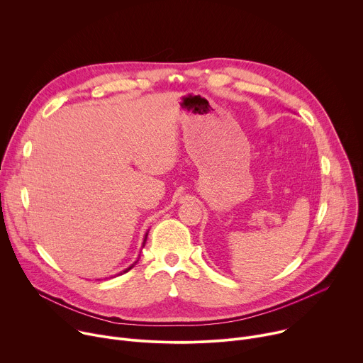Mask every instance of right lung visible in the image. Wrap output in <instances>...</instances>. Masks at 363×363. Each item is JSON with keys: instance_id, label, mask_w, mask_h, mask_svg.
I'll return each instance as SVG.
<instances>
[{"instance_id": "right-lung-1", "label": "right lung", "mask_w": 363, "mask_h": 363, "mask_svg": "<svg viewBox=\"0 0 363 363\" xmlns=\"http://www.w3.org/2000/svg\"><path fill=\"white\" fill-rule=\"evenodd\" d=\"M147 236H148V233H145V238H144V242H143V247H144V245H145V240H147ZM138 259H140V257H138ZM138 259H137V261H135V262H134V264H131V265H130V267H128V268H127V269H124V271H121V272H119V274H116V275H123V274H125V272H128V271H130V269H131V268H133V267H135V264H137V262H138Z\"/></svg>"}]
</instances>
